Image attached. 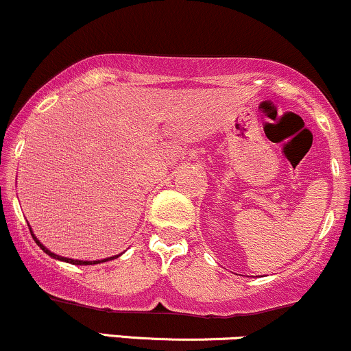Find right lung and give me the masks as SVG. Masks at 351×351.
Returning a JSON list of instances; mask_svg holds the SVG:
<instances>
[{
  "instance_id": "1",
  "label": "right lung",
  "mask_w": 351,
  "mask_h": 351,
  "mask_svg": "<svg viewBox=\"0 0 351 351\" xmlns=\"http://www.w3.org/2000/svg\"><path fill=\"white\" fill-rule=\"evenodd\" d=\"M29 231H31V228H29ZM31 236H33V239L36 241V244H38V245H39V247H41L44 252H46V254H49V256H51V257H56V259H59V261H66V263H71V264H77V265H90V264H99V263H106V261H108V259H112V257H108V259H104V261H94V263H92V261H74V259H66V257H59V256H56V254H54V252H51V251H49V249H46V247H44V245H43L41 243H39V241H38V239H36V237H34V234H31Z\"/></svg>"
}]
</instances>
